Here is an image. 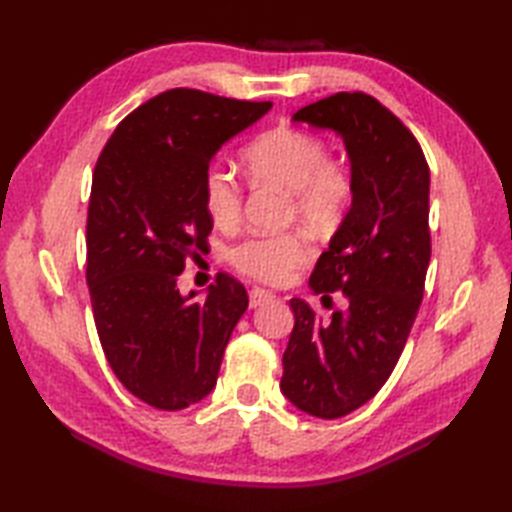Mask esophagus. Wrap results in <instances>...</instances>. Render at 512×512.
Returning a JSON list of instances; mask_svg holds the SVG:
<instances>
[{"mask_svg":"<svg viewBox=\"0 0 512 512\" xmlns=\"http://www.w3.org/2000/svg\"><path fill=\"white\" fill-rule=\"evenodd\" d=\"M273 299V292H268V290H264V288H259V286H253L248 290V301H250V308H257V306H262V303H266V301H270Z\"/></svg>","mask_w":512,"mask_h":512,"instance_id":"esophagus-1","label":"esophagus"}]
</instances>
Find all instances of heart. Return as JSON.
Segmentation results:
<instances>
[{"label":"heart","instance_id":"1","mask_svg":"<svg viewBox=\"0 0 512 512\" xmlns=\"http://www.w3.org/2000/svg\"><path fill=\"white\" fill-rule=\"evenodd\" d=\"M246 176L257 187H273L288 195L290 217L317 233L339 228L354 202V173L343 160L330 158L325 140L306 129L281 125L257 138L242 151ZM244 195L235 176L222 165H209L202 176V206L211 222L233 228L242 217ZM314 253L310 237L295 228L286 233L250 235L231 248L228 262L239 273L284 284Z\"/></svg>","mask_w":512,"mask_h":512}]
</instances>
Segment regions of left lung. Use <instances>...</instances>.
Here are the masks:
<instances>
[{"label": "left lung", "mask_w": 512, "mask_h": 512, "mask_svg": "<svg viewBox=\"0 0 512 512\" xmlns=\"http://www.w3.org/2000/svg\"><path fill=\"white\" fill-rule=\"evenodd\" d=\"M292 121L339 132L356 182L352 209L310 275L317 295L343 292L347 308L319 321L292 299L281 361L292 405L334 420L378 394L416 321L431 259L429 165L416 136L365 92H336Z\"/></svg>", "instance_id": "left-lung-1"}]
</instances>
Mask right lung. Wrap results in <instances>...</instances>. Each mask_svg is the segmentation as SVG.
Instances as JSON below:
<instances>
[{"instance_id": "add662e5", "label": "right lung", "mask_w": 512, "mask_h": 512, "mask_svg": "<svg viewBox=\"0 0 512 512\" xmlns=\"http://www.w3.org/2000/svg\"><path fill=\"white\" fill-rule=\"evenodd\" d=\"M270 107L167 90L127 114L96 160L85 228L96 332L116 378L156 409L178 411L211 394L248 308L231 275L217 273L204 301L182 297L178 277L213 228L204 169Z\"/></svg>"}]
</instances>
